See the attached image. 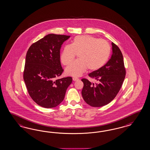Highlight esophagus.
Listing matches in <instances>:
<instances>
[{
  "label": "esophagus",
  "mask_w": 150,
  "mask_h": 150,
  "mask_svg": "<svg viewBox=\"0 0 150 150\" xmlns=\"http://www.w3.org/2000/svg\"><path fill=\"white\" fill-rule=\"evenodd\" d=\"M73 81H76L79 80V79H78V78H76V77H73Z\"/></svg>",
  "instance_id": "34e87169"
}]
</instances>
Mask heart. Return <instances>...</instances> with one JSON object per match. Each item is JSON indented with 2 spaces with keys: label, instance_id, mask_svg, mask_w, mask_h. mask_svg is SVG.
Listing matches in <instances>:
<instances>
[{
  "label": "heart",
  "instance_id": "1",
  "mask_svg": "<svg viewBox=\"0 0 150 150\" xmlns=\"http://www.w3.org/2000/svg\"><path fill=\"white\" fill-rule=\"evenodd\" d=\"M110 54V47L105 40L88 35L75 37L70 45H65L60 59L65 65L71 63L78 55L79 60L74 62L65 69V73L74 77L80 76L88 69L97 71L102 68Z\"/></svg>",
  "mask_w": 150,
  "mask_h": 150
}]
</instances>
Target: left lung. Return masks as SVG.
Wrapping results in <instances>:
<instances>
[{
  "label": "left lung",
  "instance_id": "8db88e82",
  "mask_svg": "<svg viewBox=\"0 0 150 150\" xmlns=\"http://www.w3.org/2000/svg\"><path fill=\"white\" fill-rule=\"evenodd\" d=\"M112 45V55L108 62L102 68L88 74L98 82L94 84L86 79L81 80L82 97L92 107H100L110 103L118 94L125 77L122 53L113 42Z\"/></svg>",
  "mask_w": 150,
  "mask_h": 150
}]
</instances>
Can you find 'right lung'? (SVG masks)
Segmentation results:
<instances>
[{"label": "right lung", "instance_id": "add662e5", "mask_svg": "<svg viewBox=\"0 0 150 150\" xmlns=\"http://www.w3.org/2000/svg\"><path fill=\"white\" fill-rule=\"evenodd\" d=\"M70 36L49 34L31 45L27 51L23 80L33 101L46 108L57 107L63 100L71 77L55 80L64 71L60 50Z\"/></svg>", "mask_w": 150, "mask_h": 150}]
</instances>
